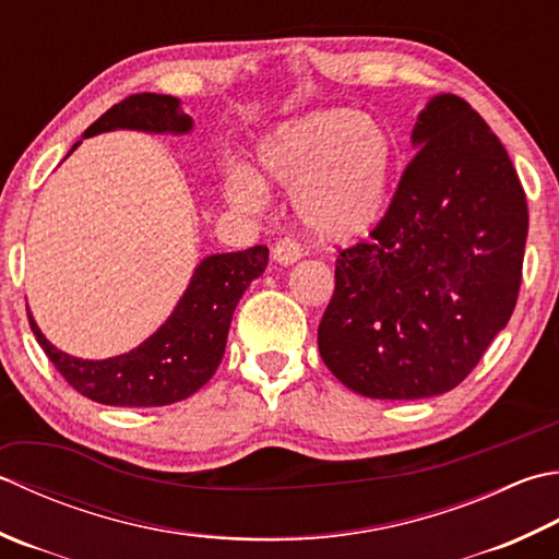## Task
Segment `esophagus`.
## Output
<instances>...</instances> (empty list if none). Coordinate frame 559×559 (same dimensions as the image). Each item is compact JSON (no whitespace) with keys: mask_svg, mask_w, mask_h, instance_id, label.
<instances>
[{"mask_svg":"<svg viewBox=\"0 0 559 559\" xmlns=\"http://www.w3.org/2000/svg\"><path fill=\"white\" fill-rule=\"evenodd\" d=\"M271 257L278 266H290V264H295V261L302 259V247L290 237L278 239V242L271 249Z\"/></svg>","mask_w":559,"mask_h":559,"instance_id":"34e87169","label":"esophagus"}]
</instances>
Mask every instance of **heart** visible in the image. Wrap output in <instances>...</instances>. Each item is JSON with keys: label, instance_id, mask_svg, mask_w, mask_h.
<instances>
[{"label": "heart", "instance_id": "obj_1", "mask_svg": "<svg viewBox=\"0 0 559 559\" xmlns=\"http://www.w3.org/2000/svg\"><path fill=\"white\" fill-rule=\"evenodd\" d=\"M395 145L380 123L352 111H314L281 123L254 150V171L225 181V199L259 211L266 183L295 193L302 227L326 242H352L385 217Z\"/></svg>", "mask_w": 559, "mask_h": 559}]
</instances>
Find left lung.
Returning a JSON list of instances; mask_svg holds the SVG:
<instances>
[{
    "instance_id": "obj_1",
    "label": "left lung",
    "mask_w": 559,
    "mask_h": 559,
    "mask_svg": "<svg viewBox=\"0 0 559 559\" xmlns=\"http://www.w3.org/2000/svg\"><path fill=\"white\" fill-rule=\"evenodd\" d=\"M412 145L385 217L338 251L317 330L326 368L373 400L461 385L516 308L528 237L519 174L461 96H433Z\"/></svg>"
}]
</instances>
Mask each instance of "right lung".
<instances>
[{
    "label": "right lung",
    "mask_w": 559,
    "mask_h": 559,
    "mask_svg": "<svg viewBox=\"0 0 559 559\" xmlns=\"http://www.w3.org/2000/svg\"><path fill=\"white\" fill-rule=\"evenodd\" d=\"M191 128L193 118L183 114L177 96L133 94L94 120L82 138L111 130L186 135ZM80 142H74L68 155L80 147ZM266 264L269 249L261 245L205 257L193 269L189 286L167 322L128 354L102 360L64 354L48 342L28 310L31 332L80 395L111 407H164L191 397L213 378L225 354L237 302Z\"/></svg>",
    "instance_id": "obj_1"
}]
</instances>
